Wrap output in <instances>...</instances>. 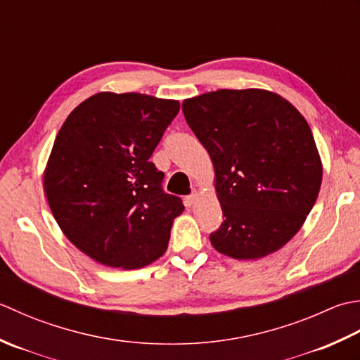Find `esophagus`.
Listing matches in <instances>:
<instances>
[{
  "mask_svg": "<svg viewBox=\"0 0 360 360\" xmlns=\"http://www.w3.org/2000/svg\"><path fill=\"white\" fill-rule=\"evenodd\" d=\"M185 202H186L188 207H193V205L197 202V193H193V194L186 195V197H185Z\"/></svg>",
  "mask_w": 360,
  "mask_h": 360,
  "instance_id": "1",
  "label": "esophagus"
}]
</instances>
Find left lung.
<instances>
[{"mask_svg": "<svg viewBox=\"0 0 360 360\" xmlns=\"http://www.w3.org/2000/svg\"><path fill=\"white\" fill-rule=\"evenodd\" d=\"M208 150L224 222L210 234L217 252L258 259L289 242L321 185L311 127L290 102L266 90H217L181 104Z\"/></svg>", "mask_w": 360, "mask_h": 360, "instance_id": "8db88e82", "label": "left lung"}]
</instances>
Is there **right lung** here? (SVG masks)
Listing matches in <instances>:
<instances>
[{
  "label": "right lung",
  "instance_id": "right-lung-1",
  "mask_svg": "<svg viewBox=\"0 0 360 360\" xmlns=\"http://www.w3.org/2000/svg\"><path fill=\"white\" fill-rule=\"evenodd\" d=\"M179 110L148 94L99 93L58 130L43 185L65 236L91 259L131 270L166 252L185 207L149 158Z\"/></svg>",
  "mask_w": 360,
  "mask_h": 360
}]
</instances>
